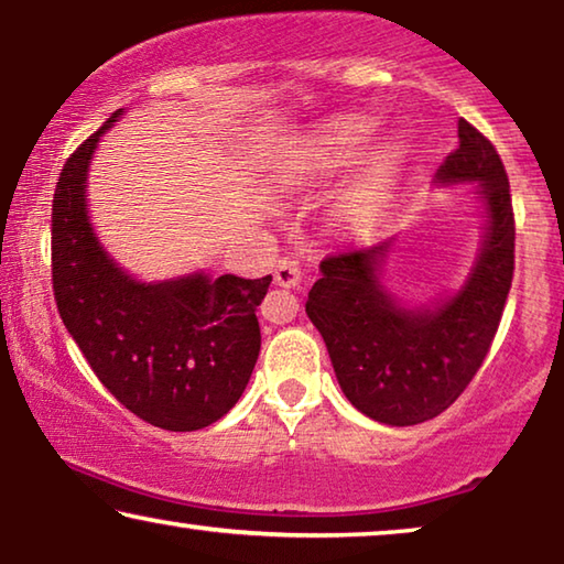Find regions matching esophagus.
<instances>
[{
  "label": "esophagus",
  "instance_id": "esophagus-1",
  "mask_svg": "<svg viewBox=\"0 0 564 564\" xmlns=\"http://www.w3.org/2000/svg\"><path fill=\"white\" fill-rule=\"evenodd\" d=\"M300 264L295 259H280L274 267V284H280V288H297L300 284Z\"/></svg>",
  "mask_w": 564,
  "mask_h": 564
}]
</instances>
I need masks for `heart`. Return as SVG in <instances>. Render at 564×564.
<instances>
[{"instance_id": "obj_1", "label": "heart", "mask_w": 564, "mask_h": 564, "mask_svg": "<svg viewBox=\"0 0 564 564\" xmlns=\"http://www.w3.org/2000/svg\"><path fill=\"white\" fill-rule=\"evenodd\" d=\"M375 135L377 122L361 115H341V118L323 122L305 138L292 164L295 169L292 174L295 180H318V176L334 174L336 169L354 164L369 149ZM395 161L398 151L388 145L382 153H377L367 172L346 189L341 207L351 220H367L380 210L388 197L392 174H395Z\"/></svg>"}]
</instances>
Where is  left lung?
I'll return each instance as SVG.
<instances>
[{
    "instance_id": "left-lung-1",
    "label": "left lung",
    "mask_w": 564,
    "mask_h": 564,
    "mask_svg": "<svg viewBox=\"0 0 564 564\" xmlns=\"http://www.w3.org/2000/svg\"><path fill=\"white\" fill-rule=\"evenodd\" d=\"M459 145L436 180L477 182L485 215L482 249L467 282L436 305L405 307L380 272L395 238L330 253L307 292L305 313L326 341L349 403L388 426H415L444 413L488 357L513 280L516 223L508 174L496 145L459 120Z\"/></svg>"
}]
</instances>
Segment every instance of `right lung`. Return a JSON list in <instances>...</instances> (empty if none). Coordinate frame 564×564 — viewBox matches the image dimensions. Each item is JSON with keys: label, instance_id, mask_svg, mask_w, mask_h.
<instances>
[{"label": "right lung", "instance_id": "right-lung-1", "mask_svg": "<svg viewBox=\"0 0 564 564\" xmlns=\"http://www.w3.org/2000/svg\"><path fill=\"white\" fill-rule=\"evenodd\" d=\"M112 112L66 159L53 195L51 267L61 321L99 382L138 419L197 431L243 395L259 359L257 305L272 274L243 280L205 272L138 282L97 241L87 215V172Z\"/></svg>", "mask_w": 564, "mask_h": 564}]
</instances>
